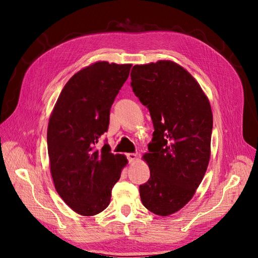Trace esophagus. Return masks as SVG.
Returning a JSON list of instances; mask_svg holds the SVG:
<instances>
[{"label": "esophagus", "mask_w": 258, "mask_h": 258, "mask_svg": "<svg viewBox=\"0 0 258 258\" xmlns=\"http://www.w3.org/2000/svg\"><path fill=\"white\" fill-rule=\"evenodd\" d=\"M126 157H127V159H128V161H130V162H134V161L137 159V155H136V154H134V153H130V154H127V155H126Z\"/></svg>", "instance_id": "obj_1"}]
</instances>
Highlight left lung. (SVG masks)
Returning <instances> with one entry per match:
<instances>
[{"label":"left lung","mask_w":258,"mask_h":258,"mask_svg":"<svg viewBox=\"0 0 258 258\" xmlns=\"http://www.w3.org/2000/svg\"><path fill=\"white\" fill-rule=\"evenodd\" d=\"M131 79L155 128L144 155L150 177L140 185L141 200L151 213L169 216L190 201L207 170L213 132L209 100L195 78L171 61L135 65Z\"/></svg>","instance_id":"left-lung-1"}]
</instances>
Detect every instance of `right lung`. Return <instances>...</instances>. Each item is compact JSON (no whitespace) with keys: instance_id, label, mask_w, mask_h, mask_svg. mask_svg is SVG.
<instances>
[{"instance_id":"right-lung-1","label":"right lung","mask_w":258,"mask_h":258,"mask_svg":"<svg viewBox=\"0 0 258 258\" xmlns=\"http://www.w3.org/2000/svg\"><path fill=\"white\" fill-rule=\"evenodd\" d=\"M132 64L97 62L66 83L50 116L47 141L50 170L57 194L83 216L109 206L111 190L127 159L113 155L101 136L108 131L110 110L130 75Z\"/></svg>"}]
</instances>
